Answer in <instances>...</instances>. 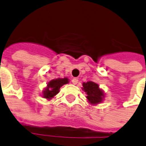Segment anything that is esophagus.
<instances>
[{
	"label": "esophagus",
	"mask_w": 146,
	"mask_h": 146,
	"mask_svg": "<svg viewBox=\"0 0 146 146\" xmlns=\"http://www.w3.org/2000/svg\"><path fill=\"white\" fill-rule=\"evenodd\" d=\"M78 82H79V80H78L77 78H73V80H72V83L73 85H76L78 83Z\"/></svg>",
	"instance_id": "obj_1"
}]
</instances>
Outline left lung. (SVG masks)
<instances>
[{
    "mask_svg": "<svg viewBox=\"0 0 146 146\" xmlns=\"http://www.w3.org/2000/svg\"><path fill=\"white\" fill-rule=\"evenodd\" d=\"M82 89L86 92V98L91 104H98L102 101L104 97L103 92L99 89V86L97 83L94 82H83Z\"/></svg>",
    "mask_w": 146,
    "mask_h": 146,
    "instance_id": "obj_1",
    "label": "left lung"
}]
</instances>
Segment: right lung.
Returning <instances> with one entry per match:
<instances>
[{"label":"right lung","mask_w":146,"mask_h":146,"mask_svg":"<svg viewBox=\"0 0 146 146\" xmlns=\"http://www.w3.org/2000/svg\"><path fill=\"white\" fill-rule=\"evenodd\" d=\"M68 79L64 78V79H57V80H53L48 83V86L43 92V96L45 98L50 99L51 98L55 96L59 92L60 88L64 84L68 83Z\"/></svg>","instance_id":"right-lung-1"}]
</instances>
